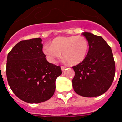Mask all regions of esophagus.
Masks as SVG:
<instances>
[{"mask_svg":"<svg viewBox=\"0 0 122 122\" xmlns=\"http://www.w3.org/2000/svg\"><path fill=\"white\" fill-rule=\"evenodd\" d=\"M60 68H61V69H62V71H64L66 67H65V66H60Z\"/></svg>","mask_w":122,"mask_h":122,"instance_id":"1","label":"esophagus"}]
</instances>
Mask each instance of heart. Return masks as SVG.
<instances>
[{"mask_svg": "<svg viewBox=\"0 0 122 122\" xmlns=\"http://www.w3.org/2000/svg\"><path fill=\"white\" fill-rule=\"evenodd\" d=\"M89 50V42L82 36H59L56 38L51 45H46L43 52L51 63L63 55L69 64L75 65L81 63L86 58Z\"/></svg>", "mask_w": 122, "mask_h": 122, "instance_id": "obj_1", "label": "heart"}]
</instances>
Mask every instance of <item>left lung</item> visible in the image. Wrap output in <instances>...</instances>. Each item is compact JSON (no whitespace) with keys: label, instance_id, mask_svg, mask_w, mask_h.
Segmentation results:
<instances>
[{"label":"left lung","instance_id":"left-lung-1","mask_svg":"<svg viewBox=\"0 0 122 122\" xmlns=\"http://www.w3.org/2000/svg\"><path fill=\"white\" fill-rule=\"evenodd\" d=\"M89 42V51L84 60L73 66L75 72L72 80L74 92L84 97L101 95L111 86L116 65L111 48L101 36L84 32Z\"/></svg>","mask_w":122,"mask_h":122}]
</instances>
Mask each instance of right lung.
Wrapping results in <instances>:
<instances>
[{"label":"right lung","mask_w":122,"mask_h":122,"mask_svg":"<svg viewBox=\"0 0 122 122\" xmlns=\"http://www.w3.org/2000/svg\"><path fill=\"white\" fill-rule=\"evenodd\" d=\"M40 38L22 40L7 56L6 73L14 93L29 103H40L52 97L56 81L62 73L59 66L50 63L43 52Z\"/></svg>","instance_id":"right-lung-1"}]
</instances>
